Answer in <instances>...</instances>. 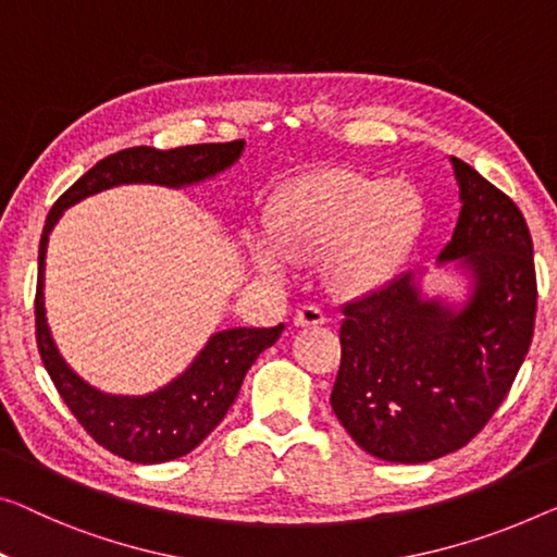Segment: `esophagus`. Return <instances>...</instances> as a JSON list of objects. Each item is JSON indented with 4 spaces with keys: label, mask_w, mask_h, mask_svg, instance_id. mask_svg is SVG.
<instances>
[{
    "label": "esophagus",
    "mask_w": 557,
    "mask_h": 557,
    "mask_svg": "<svg viewBox=\"0 0 557 557\" xmlns=\"http://www.w3.org/2000/svg\"><path fill=\"white\" fill-rule=\"evenodd\" d=\"M325 320H327L325 312H322L320 307H314V305H302L295 314V325L297 327H314V325H322Z\"/></svg>",
    "instance_id": "obj_1"
}]
</instances>
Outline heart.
I'll list each match as a JSON object with an SVG mask.
<instances>
[{"label": "heart", "mask_w": 557, "mask_h": 557, "mask_svg": "<svg viewBox=\"0 0 557 557\" xmlns=\"http://www.w3.org/2000/svg\"><path fill=\"white\" fill-rule=\"evenodd\" d=\"M425 230V199L410 182L325 170L282 187L264 207L268 243L255 268L287 280L293 264H325L339 297L370 295L400 275Z\"/></svg>", "instance_id": "b5f03b06"}]
</instances>
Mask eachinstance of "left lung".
Listing matches in <instances>:
<instances>
[{
  "mask_svg": "<svg viewBox=\"0 0 557 557\" xmlns=\"http://www.w3.org/2000/svg\"><path fill=\"white\" fill-rule=\"evenodd\" d=\"M460 218L437 264L468 277L460 305L422 293L405 272L343 307V358L330 405L364 453L430 462L468 445L525 360L535 327V262L512 199L458 157Z\"/></svg>",
  "mask_w": 557,
  "mask_h": 557,
  "instance_id": "1",
  "label": "left lung"
}]
</instances>
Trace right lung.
Segmentation results:
<instances>
[{
	"label": "right lung",
	"instance_id": "add662e5",
	"mask_svg": "<svg viewBox=\"0 0 557 557\" xmlns=\"http://www.w3.org/2000/svg\"><path fill=\"white\" fill-rule=\"evenodd\" d=\"M245 139L222 145H189L177 149L129 147L99 160L57 199L39 239V275L35 297L37 347L57 393L79 425L104 450L129 462L157 465L193 453L220 425L257 355L277 343L285 325L232 327L214 332L193 364L149 395H107L85 383L57 350L45 314V257L49 232L66 207L117 185L187 187L225 172L239 160Z\"/></svg>",
	"mask_w": 557,
	"mask_h": 557
}]
</instances>
